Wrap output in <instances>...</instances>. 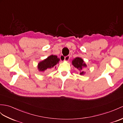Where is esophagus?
<instances>
[{"instance_id":"34e87169","label":"esophagus","mask_w":123,"mask_h":123,"mask_svg":"<svg viewBox=\"0 0 123 123\" xmlns=\"http://www.w3.org/2000/svg\"><path fill=\"white\" fill-rule=\"evenodd\" d=\"M69 58H70V56L69 55H67V56L65 57L64 61H68L69 60Z\"/></svg>"}]
</instances>
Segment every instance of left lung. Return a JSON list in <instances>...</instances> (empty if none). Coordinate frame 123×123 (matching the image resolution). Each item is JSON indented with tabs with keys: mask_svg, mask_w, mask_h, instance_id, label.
Listing matches in <instances>:
<instances>
[{
	"mask_svg": "<svg viewBox=\"0 0 123 123\" xmlns=\"http://www.w3.org/2000/svg\"><path fill=\"white\" fill-rule=\"evenodd\" d=\"M72 64L74 66V67L77 68L80 70L82 69L83 67H85L86 66V64L83 62L82 59L79 57H76V58H74L73 62H72ZM84 74V72L83 71H81L80 73V74Z\"/></svg>",
	"mask_w": 123,
	"mask_h": 123,
	"instance_id": "left-lung-1",
	"label": "left lung"
}]
</instances>
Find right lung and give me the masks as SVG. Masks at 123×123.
Here are the masks:
<instances>
[{"instance_id": "add662e5", "label": "right lung", "mask_w": 123, "mask_h": 123, "mask_svg": "<svg viewBox=\"0 0 123 123\" xmlns=\"http://www.w3.org/2000/svg\"><path fill=\"white\" fill-rule=\"evenodd\" d=\"M59 59L57 56L50 55L42 62H41L38 65V69L41 71H44L47 69H50L52 68H56L55 65L59 62Z\"/></svg>"}]
</instances>
